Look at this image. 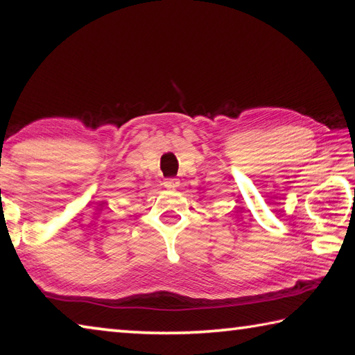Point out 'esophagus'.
Listing matches in <instances>:
<instances>
[{
    "instance_id": "obj_1",
    "label": "esophagus",
    "mask_w": 355,
    "mask_h": 355,
    "mask_svg": "<svg viewBox=\"0 0 355 355\" xmlns=\"http://www.w3.org/2000/svg\"><path fill=\"white\" fill-rule=\"evenodd\" d=\"M164 185L168 187V189H176V187L179 185V179H176V178L165 179V180H164Z\"/></svg>"
}]
</instances>
